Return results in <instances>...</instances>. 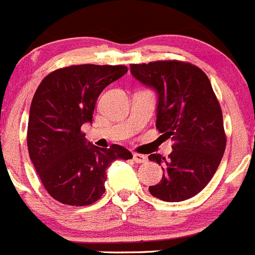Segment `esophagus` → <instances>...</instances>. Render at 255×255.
I'll list each match as a JSON object with an SVG mask.
<instances>
[{"label":"esophagus","mask_w":255,"mask_h":255,"mask_svg":"<svg viewBox=\"0 0 255 255\" xmlns=\"http://www.w3.org/2000/svg\"><path fill=\"white\" fill-rule=\"evenodd\" d=\"M133 160L136 161V163H145V161L147 160V158H146L145 155L137 154V152H134V154H133Z\"/></svg>","instance_id":"obj_1"}]
</instances>
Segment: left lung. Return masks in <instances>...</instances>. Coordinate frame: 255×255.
Masks as SVG:
<instances>
[{
  "label": "left lung",
  "instance_id": "1",
  "mask_svg": "<svg viewBox=\"0 0 255 255\" xmlns=\"http://www.w3.org/2000/svg\"><path fill=\"white\" fill-rule=\"evenodd\" d=\"M130 73L156 92V128L173 141L168 158L149 156L163 169L150 194L170 203L187 200L212 180L226 149L222 110L209 78L198 66L177 60L132 64Z\"/></svg>",
  "mask_w": 255,
  "mask_h": 255
}]
</instances>
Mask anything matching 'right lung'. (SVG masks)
<instances>
[{
    "mask_svg": "<svg viewBox=\"0 0 255 255\" xmlns=\"http://www.w3.org/2000/svg\"><path fill=\"white\" fill-rule=\"evenodd\" d=\"M128 72L125 65H72L46 75L33 96L26 143L48 194L66 205H90L105 192L106 168L132 154L121 145L103 149L81 130L92 123L106 86Z\"/></svg>",
    "mask_w": 255,
    "mask_h": 255,
    "instance_id": "add662e5",
    "label": "right lung"
}]
</instances>
